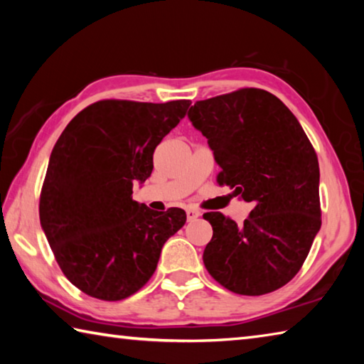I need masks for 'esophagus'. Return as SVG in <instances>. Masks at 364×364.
<instances>
[{"mask_svg":"<svg viewBox=\"0 0 364 364\" xmlns=\"http://www.w3.org/2000/svg\"><path fill=\"white\" fill-rule=\"evenodd\" d=\"M186 215H188V220H189V221H193V220H196V218H199V217H200V212H199V210H194V208H188V210H186Z\"/></svg>","mask_w":364,"mask_h":364,"instance_id":"34e87169","label":"esophagus"}]
</instances>
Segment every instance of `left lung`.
I'll list each match as a JSON object with an SVG mask.
<instances>
[{
    "label": "left lung",
    "mask_w": 364,
    "mask_h": 364,
    "mask_svg": "<svg viewBox=\"0 0 364 364\" xmlns=\"http://www.w3.org/2000/svg\"><path fill=\"white\" fill-rule=\"evenodd\" d=\"M188 117L213 151L220 186L254 204L244 225L204 215L213 228L205 268L234 294L273 292L299 273L321 228L316 152L295 115L264 90L197 101Z\"/></svg>",
    "instance_id": "8db88e82"
}]
</instances>
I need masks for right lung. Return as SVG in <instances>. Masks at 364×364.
<instances>
[{"mask_svg":"<svg viewBox=\"0 0 364 364\" xmlns=\"http://www.w3.org/2000/svg\"><path fill=\"white\" fill-rule=\"evenodd\" d=\"M191 101L104 100L70 120L49 157L40 223L73 286L117 301L138 292L170 236L186 223L181 208L154 212L133 200V183L151 176L152 156L186 115Z\"/></svg>","mask_w":364,"mask_h":364,"instance_id":"1","label":"right lung"}]
</instances>
